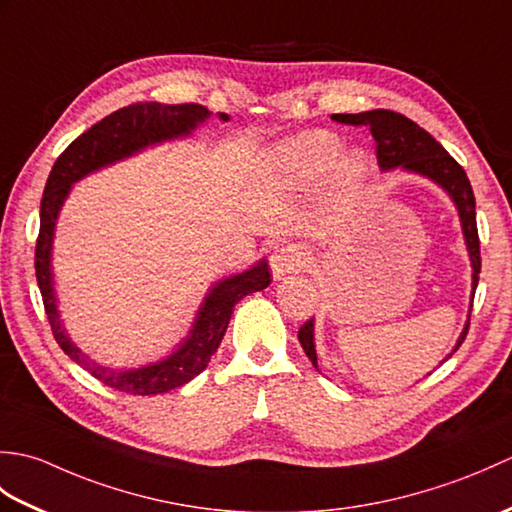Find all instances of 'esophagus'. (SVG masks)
<instances>
[{"instance_id":"obj_1","label":"esophagus","mask_w":512,"mask_h":512,"mask_svg":"<svg viewBox=\"0 0 512 512\" xmlns=\"http://www.w3.org/2000/svg\"><path fill=\"white\" fill-rule=\"evenodd\" d=\"M303 266V253L292 244H281L275 246L273 253H270V270H273L275 281L284 279L290 273H297Z\"/></svg>"}]
</instances>
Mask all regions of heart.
<instances>
[{"mask_svg":"<svg viewBox=\"0 0 512 512\" xmlns=\"http://www.w3.org/2000/svg\"><path fill=\"white\" fill-rule=\"evenodd\" d=\"M270 162L297 182H317L330 173V189L343 202L356 198L369 171V158L363 149L343 151V140L325 129L284 140L273 149Z\"/></svg>","mask_w":512,"mask_h":512,"instance_id":"1","label":"heart"}]
</instances>
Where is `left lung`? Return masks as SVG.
I'll return each instance as SVG.
<instances>
[{
  "label": "left lung",
  "mask_w": 512,
  "mask_h": 512,
  "mask_svg": "<svg viewBox=\"0 0 512 512\" xmlns=\"http://www.w3.org/2000/svg\"><path fill=\"white\" fill-rule=\"evenodd\" d=\"M334 121L347 123V125H363L372 132L376 140V156L378 165L383 171H402L413 173V176L427 178L433 184L449 195L455 211L460 217L466 253H469L471 262V299L475 295L477 279H480V239H477V224H475V195L471 189V182L466 178V171L455 162L449 151L444 149L436 138L429 132H424L420 125L409 121L407 116L389 112V110H372L361 114H341ZM473 308V306H471ZM471 317V310H469ZM466 330H469V319L464 323V330L460 334L458 343H455L453 352L462 345ZM299 343L303 352L317 365V345H314V319L306 321L299 330ZM451 352V354H453ZM451 354L447 358H451ZM444 358V361H447ZM442 361V363H444Z\"/></svg>",
  "instance_id": "left-lung-1"
}]
</instances>
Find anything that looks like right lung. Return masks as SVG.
I'll use <instances>...</instances> for the list:
<instances>
[{
  "label": "right lung",
  "mask_w": 512,
  "mask_h": 512,
  "mask_svg": "<svg viewBox=\"0 0 512 512\" xmlns=\"http://www.w3.org/2000/svg\"><path fill=\"white\" fill-rule=\"evenodd\" d=\"M217 116H220V121H231L228 114ZM209 118L211 112L195 103L127 105L123 110L105 116L101 123L92 125L88 132L76 138L57 158V162H54L46 189H43L35 270L52 334L61 345V350L68 354L76 365L88 369V372L94 378H99L103 385L125 391V394H167V391L187 385L189 380L204 372L206 365L211 361V356L222 343V336L228 328V321H231L235 303L242 301L246 295H253V292L268 288V262L266 259H259L257 264L242 270V273L228 275L220 281H215L209 292H206L204 301L200 303L187 339L165 358L140 367H110L92 361L88 354L81 352V347L70 339L68 330H65L52 270L54 228H57L59 213L65 200H68L72 184L88 178L90 173H96L105 167L116 165V162L132 158L149 147L189 138L195 129L209 121Z\"/></svg>",
  "instance_id": "1"
}]
</instances>
